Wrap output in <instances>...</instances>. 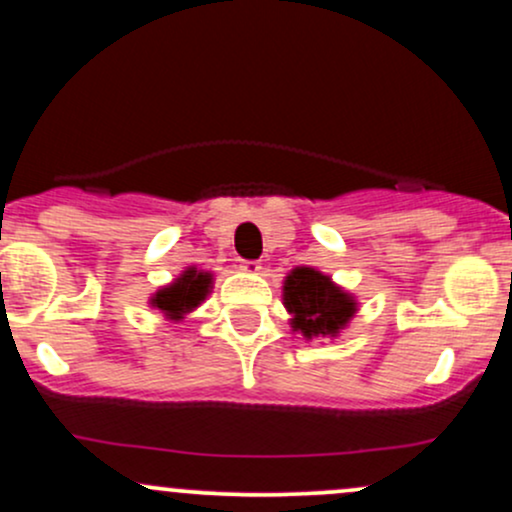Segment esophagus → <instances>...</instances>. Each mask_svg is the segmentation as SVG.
<instances>
[{
  "label": "esophagus",
  "mask_w": 512,
  "mask_h": 512,
  "mask_svg": "<svg viewBox=\"0 0 512 512\" xmlns=\"http://www.w3.org/2000/svg\"><path fill=\"white\" fill-rule=\"evenodd\" d=\"M240 269H243V272H248V274H257L262 269V262L260 260H243V262H240Z\"/></svg>",
  "instance_id": "34e87169"
}]
</instances>
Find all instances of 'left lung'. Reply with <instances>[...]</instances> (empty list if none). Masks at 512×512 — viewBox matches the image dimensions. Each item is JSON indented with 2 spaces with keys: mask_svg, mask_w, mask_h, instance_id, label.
I'll return each mask as SVG.
<instances>
[{
  "mask_svg": "<svg viewBox=\"0 0 512 512\" xmlns=\"http://www.w3.org/2000/svg\"><path fill=\"white\" fill-rule=\"evenodd\" d=\"M284 303L293 315V332L308 339L337 334L356 313L354 298L334 286L330 276L310 267H298L286 276Z\"/></svg>",
  "mask_w": 512,
  "mask_h": 512,
  "instance_id": "obj_1",
  "label": "left lung"
}]
</instances>
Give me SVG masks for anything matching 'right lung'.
<instances>
[{
	"instance_id": "right-lung-1",
	"label": "right lung",
	"mask_w": 512,
	"mask_h": 512,
	"mask_svg": "<svg viewBox=\"0 0 512 512\" xmlns=\"http://www.w3.org/2000/svg\"><path fill=\"white\" fill-rule=\"evenodd\" d=\"M211 286V274L197 272L195 267L187 269L175 284L166 286L151 298V305H156L158 310H163L170 320H180L182 315L190 313L192 308H197L204 301V296L209 293Z\"/></svg>"
}]
</instances>
